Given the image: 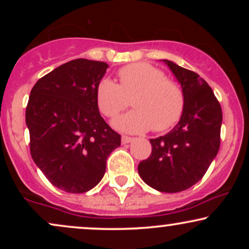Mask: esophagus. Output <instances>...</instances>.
Wrapping results in <instances>:
<instances>
[{
    "mask_svg": "<svg viewBox=\"0 0 249 249\" xmlns=\"http://www.w3.org/2000/svg\"><path fill=\"white\" fill-rule=\"evenodd\" d=\"M134 138H131V137H127V136H123L122 137V142L123 144H128V142H133Z\"/></svg>",
    "mask_w": 249,
    "mask_h": 249,
    "instance_id": "esophagus-1",
    "label": "esophagus"
}]
</instances>
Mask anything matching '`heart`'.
<instances>
[{
  "mask_svg": "<svg viewBox=\"0 0 249 249\" xmlns=\"http://www.w3.org/2000/svg\"><path fill=\"white\" fill-rule=\"evenodd\" d=\"M119 84L103 78L96 89L99 110L108 118H115L127 107L132 98L134 110L119 117L113 125L119 130L139 133L153 127L162 132L176 125L185 110L182 89L165 78L160 69L147 63H134L118 71Z\"/></svg>",
  "mask_w": 249,
  "mask_h": 249,
  "instance_id": "heart-1",
  "label": "heart"
}]
</instances>
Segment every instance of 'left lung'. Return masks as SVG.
<instances>
[{
	"label": "left lung",
	"mask_w": 249,
	"mask_h": 249,
	"mask_svg": "<svg viewBox=\"0 0 249 249\" xmlns=\"http://www.w3.org/2000/svg\"><path fill=\"white\" fill-rule=\"evenodd\" d=\"M162 61L181 85L185 110L172 131L150 139L152 152L139 162L138 172L154 190L177 193L196 184L218 154L222 111L213 90L198 73Z\"/></svg>",
	"instance_id": "left-lung-1"
}]
</instances>
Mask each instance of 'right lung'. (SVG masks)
<instances>
[{"label": "right lung", "mask_w": 249, "mask_h": 249, "mask_svg": "<svg viewBox=\"0 0 249 249\" xmlns=\"http://www.w3.org/2000/svg\"><path fill=\"white\" fill-rule=\"evenodd\" d=\"M108 65L78 58L38 79L31 90L25 123L34 161L53 186L84 193L101 181L121 134L105 123L96 89Z\"/></svg>", "instance_id": "1"}]
</instances>
